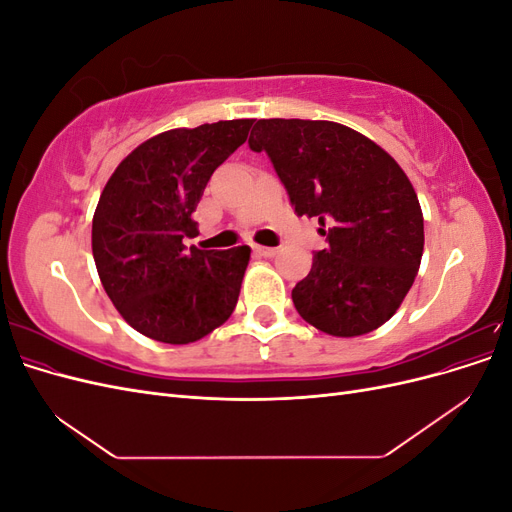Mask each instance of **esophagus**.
<instances>
[{"instance_id":"esophagus-1","label":"esophagus","mask_w":512,"mask_h":512,"mask_svg":"<svg viewBox=\"0 0 512 512\" xmlns=\"http://www.w3.org/2000/svg\"><path fill=\"white\" fill-rule=\"evenodd\" d=\"M254 252H256L258 256H265V258H271V256L277 254L275 247H265V245H254Z\"/></svg>"}]
</instances>
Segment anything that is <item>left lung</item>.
Listing matches in <instances>:
<instances>
[{
    "mask_svg": "<svg viewBox=\"0 0 512 512\" xmlns=\"http://www.w3.org/2000/svg\"><path fill=\"white\" fill-rule=\"evenodd\" d=\"M250 147L267 151L294 213L316 218L329 241L292 288L301 318L333 337L382 327L423 258V211L408 175L371 138L335 121L258 119Z\"/></svg>",
    "mask_w": 512,
    "mask_h": 512,
    "instance_id": "8db88e82",
    "label": "left lung"
}]
</instances>
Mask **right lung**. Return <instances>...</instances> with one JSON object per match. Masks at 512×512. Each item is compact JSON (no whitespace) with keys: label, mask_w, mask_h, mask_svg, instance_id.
Here are the masks:
<instances>
[{"label":"right lung","mask_w":512,"mask_h":512,"mask_svg":"<svg viewBox=\"0 0 512 512\" xmlns=\"http://www.w3.org/2000/svg\"><path fill=\"white\" fill-rule=\"evenodd\" d=\"M254 119L203 123L151 136L106 181L91 224L100 282L132 329L162 344H192L237 305L252 250H198L192 213L207 181L241 147Z\"/></svg>","instance_id":"add662e5"}]
</instances>
